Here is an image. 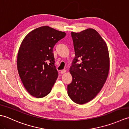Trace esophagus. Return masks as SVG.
I'll use <instances>...</instances> for the list:
<instances>
[{
	"label": "esophagus",
	"instance_id": "obj_1",
	"mask_svg": "<svg viewBox=\"0 0 129 129\" xmlns=\"http://www.w3.org/2000/svg\"><path fill=\"white\" fill-rule=\"evenodd\" d=\"M66 72H67V70L64 69V70H61V72H60V73H61V74H64V73H66Z\"/></svg>",
	"mask_w": 129,
	"mask_h": 129
}]
</instances>
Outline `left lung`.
<instances>
[{
	"mask_svg": "<svg viewBox=\"0 0 129 129\" xmlns=\"http://www.w3.org/2000/svg\"><path fill=\"white\" fill-rule=\"evenodd\" d=\"M75 57L70 68L73 80L68 94L74 102L84 104L92 100L102 89L108 78L110 58L108 46L95 29L72 32ZM82 60L76 64L78 58Z\"/></svg>",
	"mask_w": 129,
	"mask_h": 129,
	"instance_id": "obj_1",
	"label": "left lung"
}]
</instances>
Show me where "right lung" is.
Wrapping results in <instances>:
<instances>
[{
    "instance_id": "add662e5",
    "label": "right lung",
    "mask_w": 129,
    "mask_h": 129,
    "mask_svg": "<svg viewBox=\"0 0 129 129\" xmlns=\"http://www.w3.org/2000/svg\"><path fill=\"white\" fill-rule=\"evenodd\" d=\"M65 35V32L43 26L29 33L21 42L18 71L24 87L33 96L43 98L50 92L58 76L53 49Z\"/></svg>"
}]
</instances>
